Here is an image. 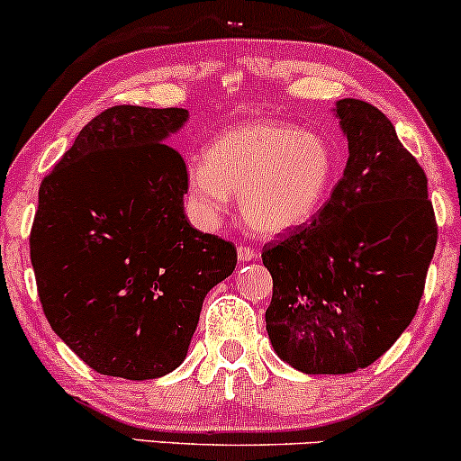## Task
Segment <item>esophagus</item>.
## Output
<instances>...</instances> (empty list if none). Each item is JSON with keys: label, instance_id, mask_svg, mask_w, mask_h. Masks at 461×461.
Instances as JSON below:
<instances>
[{"label": "esophagus", "instance_id": "obj_1", "mask_svg": "<svg viewBox=\"0 0 461 461\" xmlns=\"http://www.w3.org/2000/svg\"><path fill=\"white\" fill-rule=\"evenodd\" d=\"M257 250H252V248L248 246H240L237 248V258H240L241 263H250V261H257Z\"/></svg>", "mask_w": 461, "mask_h": 461}]
</instances>
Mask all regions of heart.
<instances>
[{
    "instance_id": "1",
    "label": "heart",
    "mask_w": 461,
    "mask_h": 461,
    "mask_svg": "<svg viewBox=\"0 0 461 461\" xmlns=\"http://www.w3.org/2000/svg\"><path fill=\"white\" fill-rule=\"evenodd\" d=\"M338 163L320 132L274 119L237 123L217 134L204 161L187 169V200L204 229L220 224L240 194L248 229L258 235H285L312 224L329 203Z\"/></svg>"
}]
</instances>
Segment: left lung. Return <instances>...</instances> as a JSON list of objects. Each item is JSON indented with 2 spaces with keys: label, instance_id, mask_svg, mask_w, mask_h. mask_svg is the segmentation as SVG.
<instances>
[{
  "label": "left lung",
  "instance_id": "obj_1",
  "mask_svg": "<svg viewBox=\"0 0 461 461\" xmlns=\"http://www.w3.org/2000/svg\"><path fill=\"white\" fill-rule=\"evenodd\" d=\"M348 163L312 224L263 250L270 342L307 375L368 368L418 312L438 226L427 176L368 102L335 104Z\"/></svg>",
  "mask_w": 461,
  "mask_h": 461
}]
</instances>
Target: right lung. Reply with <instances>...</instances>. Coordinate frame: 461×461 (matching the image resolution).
Here are the masks:
<instances>
[{
  "label": "right lung",
  "instance_id": "add662e5",
  "mask_svg": "<svg viewBox=\"0 0 461 461\" xmlns=\"http://www.w3.org/2000/svg\"><path fill=\"white\" fill-rule=\"evenodd\" d=\"M185 108L93 117L39 189L30 258L50 327L93 370L158 379L187 357L206 294L237 250L185 217Z\"/></svg>",
  "mask_w": 461,
  "mask_h": 461
}]
</instances>
